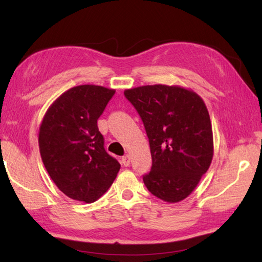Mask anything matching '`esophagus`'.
I'll list each match as a JSON object with an SVG mask.
<instances>
[{
    "label": "esophagus",
    "mask_w": 262,
    "mask_h": 262,
    "mask_svg": "<svg viewBox=\"0 0 262 262\" xmlns=\"http://www.w3.org/2000/svg\"><path fill=\"white\" fill-rule=\"evenodd\" d=\"M121 163L125 166H129V164H130V156H129V155H126V156H123L121 158Z\"/></svg>",
    "instance_id": "esophagus-1"
}]
</instances>
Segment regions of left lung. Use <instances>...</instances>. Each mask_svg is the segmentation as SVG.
Wrapping results in <instances>:
<instances>
[{
    "label": "left lung",
    "instance_id": "left-lung-1",
    "mask_svg": "<svg viewBox=\"0 0 262 262\" xmlns=\"http://www.w3.org/2000/svg\"><path fill=\"white\" fill-rule=\"evenodd\" d=\"M147 132L152 166L143 176L149 192L168 203L183 201L200 183L214 155L205 101L179 85H143L125 90Z\"/></svg>",
    "mask_w": 262,
    "mask_h": 262
}]
</instances>
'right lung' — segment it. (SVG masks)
Masks as SVG:
<instances>
[{"label": "right lung", "instance_id": "obj_1", "mask_svg": "<svg viewBox=\"0 0 262 262\" xmlns=\"http://www.w3.org/2000/svg\"><path fill=\"white\" fill-rule=\"evenodd\" d=\"M115 94L114 89L84 84L53 101L39 128L43 165L62 193L92 203L104 195L120 170L105 151L97 120Z\"/></svg>", "mask_w": 262, "mask_h": 262}]
</instances>
